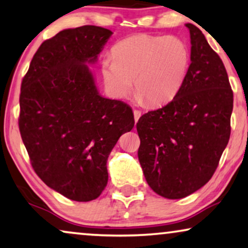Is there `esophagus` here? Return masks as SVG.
<instances>
[{
    "label": "esophagus",
    "instance_id": "1",
    "mask_svg": "<svg viewBox=\"0 0 248 248\" xmlns=\"http://www.w3.org/2000/svg\"><path fill=\"white\" fill-rule=\"evenodd\" d=\"M134 117H135V123L137 124V121L139 120V118L141 117V112L139 110H134Z\"/></svg>",
    "mask_w": 248,
    "mask_h": 248
}]
</instances>
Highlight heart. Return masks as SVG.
<instances>
[{"mask_svg":"<svg viewBox=\"0 0 248 248\" xmlns=\"http://www.w3.org/2000/svg\"><path fill=\"white\" fill-rule=\"evenodd\" d=\"M191 55L187 44L175 36L135 34L118 41L111 57L101 62L110 94L124 99L135 89L140 102L169 103L186 82Z\"/></svg>","mask_w":248,"mask_h":248,"instance_id":"obj_1","label":"heart"}]
</instances>
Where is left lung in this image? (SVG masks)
I'll return each mask as SVG.
<instances>
[{
    "mask_svg": "<svg viewBox=\"0 0 248 248\" xmlns=\"http://www.w3.org/2000/svg\"><path fill=\"white\" fill-rule=\"evenodd\" d=\"M191 64L177 95L138 120V158L152 190L167 199L192 194L211 179L230 136L233 95L227 72L192 23Z\"/></svg>",
    "mask_w": 248,
    "mask_h": 248,
    "instance_id": "1",
    "label": "left lung"
}]
</instances>
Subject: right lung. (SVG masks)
<instances>
[{
	"label": "right lung",
	"mask_w": 248,
	"mask_h": 248,
	"mask_svg": "<svg viewBox=\"0 0 248 248\" xmlns=\"http://www.w3.org/2000/svg\"><path fill=\"white\" fill-rule=\"evenodd\" d=\"M111 34L96 26L61 31L40 45L21 84L19 129L31 165L45 184L78 202L102 193L108 157L135 124L128 104L100 95L86 65Z\"/></svg>",
	"instance_id": "right-lung-1"
}]
</instances>
